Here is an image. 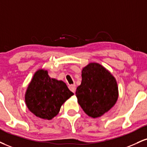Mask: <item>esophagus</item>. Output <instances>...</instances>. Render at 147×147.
Segmentation results:
<instances>
[{
    "mask_svg": "<svg viewBox=\"0 0 147 147\" xmlns=\"http://www.w3.org/2000/svg\"><path fill=\"white\" fill-rule=\"evenodd\" d=\"M69 89L70 90V91L72 92L75 93L76 91V86L75 84H72L69 86Z\"/></svg>",
    "mask_w": 147,
    "mask_h": 147,
    "instance_id": "esophagus-1",
    "label": "esophagus"
}]
</instances>
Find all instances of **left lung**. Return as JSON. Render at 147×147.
Masks as SVG:
<instances>
[{
    "label": "left lung",
    "instance_id": "8db88e82",
    "mask_svg": "<svg viewBox=\"0 0 147 147\" xmlns=\"http://www.w3.org/2000/svg\"><path fill=\"white\" fill-rule=\"evenodd\" d=\"M81 84L77 88V101L84 112L98 118L115 105L118 97L116 79L98 63H90L83 68Z\"/></svg>",
    "mask_w": 147,
    "mask_h": 147
}]
</instances>
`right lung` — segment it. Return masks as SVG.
<instances>
[{"instance_id":"add662e5","label":"right lung","mask_w":147,"mask_h":147,"mask_svg":"<svg viewBox=\"0 0 147 147\" xmlns=\"http://www.w3.org/2000/svg\"><path fill=\"white\" fill-rule=\"evenodd\" d=\"M74 94L62 81L52 79L47 70L40 69L33 75L25 93V102L37 117L51 120L61 105Z\"/></svg>"}]
</instances>
